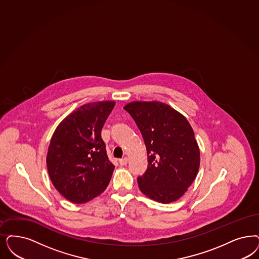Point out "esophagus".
<instances>
[{"label":"esophagus","mask_w":259,"mask_h":259,"mask_svg":"<svg viewBox=\"0 0 259 259\" xmlns=\"http://www.w3.org/2000/svg\"><path fill=\"white\" fill-rule=\"evenodd\" d=\"M127 162H128V159L125 157V158H123V159H120L119 160V164L121 165V166H124V165H126L127 164Z\"/></svg>","instance_id":"esophagus-1"}]
</instances>
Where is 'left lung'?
<instances>
[{
    "mask_svg": "<svg viewBox=\"0 0 259 259\" xmlns=\"http://www.w3.org/2000/svg\"><path fill=\"white\" fill-rule=\"evenodd\" d=\"M143 135L148 165L138 184L144 195L162 204L183 196L196 178L200 150L188 119L160 101H133L123 107Z\"/></svg>",
    "mask_w": 259,
    "mask_h": 259,
    "instance_id": "obj_1",
    "label": "left lung"
}]
</instances>
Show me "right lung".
Wrapping results in <instances>:
<instances>
[{
    "label": "right lung",
    "mask_w": 259,
    "mask_h": 259,
    "mask_svg": "<svg viewBox=\"0 0 259 259\" xmlns=\"http://www.w3.org/2000/svg\"><path fill=\"white\" fill-rule=\"evenodd\" d=\"M115 101L77 108L56 127L47 155V167L57 191L83 204L107 188L115 165L109 161L101 129Z\"/></svg>",
    "instance_id": "add662e5"
}]
</instances>
